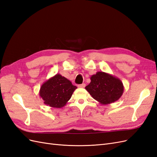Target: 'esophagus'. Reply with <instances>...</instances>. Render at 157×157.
Segmentation results:
<instances>
[{
  "label": "esophagus",
  "instance_id": "1",
  "mask_svg": "<svg viewBox=\"0 0 157 157\" xmlns=\"http://www.w3.org/2000/svg\"><path fill=\"white\" fill-rule=\"evenodd\" d=\"M85 86H86V84L83 83V84H78V88H84Z\"/></svg>",
  "mask_w": 157,
  "mask_h": 157
}]
</instances>
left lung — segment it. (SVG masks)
<instances>
[{"label":"left lung","instance_id":"1","mask_svg":"<svg viewBox=\"0 0 157 157\" xmlns=\"http://www.w3.org/2000/svg\"><path fill=\"white\" fill-rule=\"evenodd\" d=\"M91 82L85 87L92 97L102 105L115 102L124 92L121 80L107 73L98 71L90 77Z\"/></svg>","mask_w":157,"mask_h":157}]
</instances>
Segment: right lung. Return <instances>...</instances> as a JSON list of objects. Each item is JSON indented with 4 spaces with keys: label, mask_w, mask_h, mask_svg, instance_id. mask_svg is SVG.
<instances>
[{
    "label": "right lung",
    "mask_w": 157,
    "mask_h": 157,
    "mask_svg": "<svg viewBox=\"0 0 157 157\" xmlns=\"http://www.w3.org/2000/svg\"><path fill=\"white\" fill-rule=\"evenodd\" d=\"M77 88L67 78L56 74L42 84L39 96L45 105L54 108L64 107Z\"/></svg>",
    "instance_id": "obj_1"
}]
</instances>
